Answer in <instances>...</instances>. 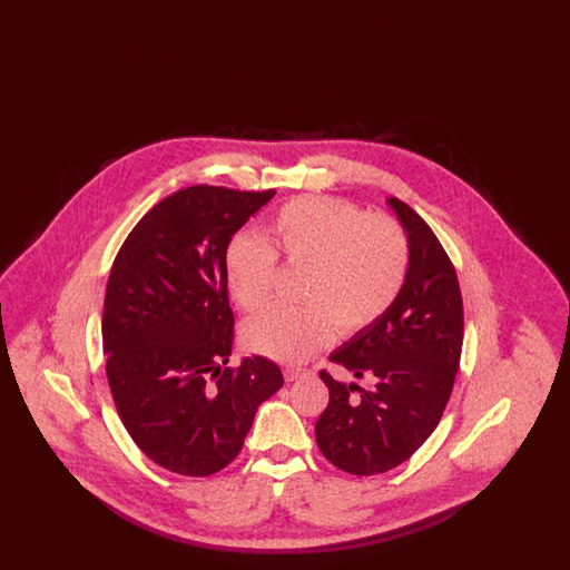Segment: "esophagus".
Here are the masks:
<instances>
[{
  "label": "esophagus",
  "mask_w": 570,
  "mask_h": 570,
  "mask_svg": "<svg viewBox=\"0 0 570 570\" xmlns=\"http://www.w3.org/2000/svg\"><path fill=\"white\" fill-rule=\"evenodd\" d=\"M303 376H309V370H307V367H295V365H291V367L284 370V379L288 380V382L303 379Z\"/></svg>",
  "instance_id": "1"
}]
</instances>
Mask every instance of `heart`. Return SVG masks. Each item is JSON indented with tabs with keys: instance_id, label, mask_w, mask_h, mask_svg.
I'll return each mask as SVG.
<instances>
[{
	"instance_id": "heart-1",
	"label": "heart",
	"mask_w": 570,
	"mask_h": 570,
	"mask_svg": "<svg viewBox=\"0 0 570 570\" xmlns=\"http://www.w3.org/2000/svg\"><path fill=\"white\" fill-rule=\"evenodd\" d=\"M263 242L235 237L224 256L233 298L258 312L272 297L275 258L305 269L298 309H269L244 328L245 346L279 363H297L344 335L374 325L400 295L407 272L397 222L367 216L351 203L303 196L273 214Z\"/></svg>"
}]
</instances>
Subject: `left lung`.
I'll use <instances>...</instances> for the list:
<instances>
[{
	"label": "left lung",
	"instance_id": "obj_1",
	"mask_svg": "<svg viewBox=\"0 0 570 570\" xmlns=\"http://www.w3.org/2000/svg\"><path fill=\"white\" fill-rule=\"evenodd\" d=\"M407 239V272L393 305L342 344L331 361L370 386L328 372V406L316 423L326 460L370 476L404 461L432 435L460 367L463 305L453 263L423 217L389 198Z\"/></svg>",
	"mask_w": 570,
	"mask_h": 570
}]
</instances>
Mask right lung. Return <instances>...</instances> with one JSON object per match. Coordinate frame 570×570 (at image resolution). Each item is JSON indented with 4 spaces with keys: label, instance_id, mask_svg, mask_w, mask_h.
Instances as JSON below:
<instances>
[{
    "label": "right lung",
    "instance_id": "add662e5",
    "mask_svg": "<svg viewBox=\"0 0 570 570\" xmlns=\"http://www.w3.org/2000/svg\"><path fill=\"white\" fill-rule=\"evenodd\" d=\"M275 190L191 186L140 217L110 269L102 348L119 419L170 472L209 476L235 460L258 406L284 384L265 356L233 351L224 256Z\"/></svg>",
    "mask_w": 570,
    "mask_h": 570
}]
</instances>
